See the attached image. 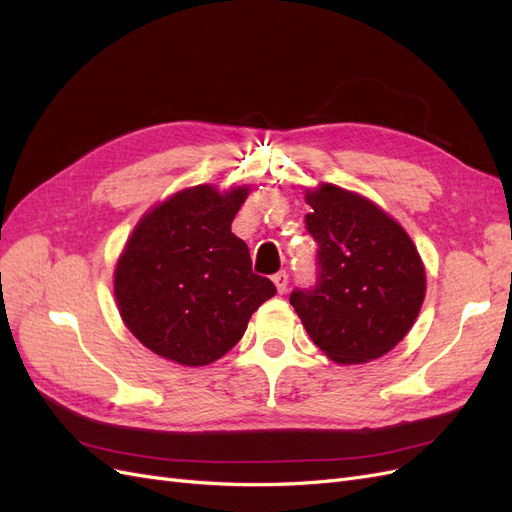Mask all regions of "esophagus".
I'll list each match as a JSON object with an SVG mask.
<instances>
[{
    "instance_id": "34e87169",
    "label": "esophagus",
    "mask_w": 512,
    "mask_h": 512,
    "mask_svg": "<svg viewBox=\"0 0 512 512\" xmlns=\"http://www.w3.org/2000/svg\"><path fill=\"white\" fill-rule=\"evenodd\" d=\"M272 281H274L276 289H279V294H283V291H287V285H289V274H287L285 270L276 272V274L272 276Z\"/></svg>"
}]
</instances>
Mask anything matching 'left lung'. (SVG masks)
Masks as SVG:
<instances>
[{
    "mask_svg": "<svg viewBox=\"0 0 512 512\" xmlns=\"http://www.w3.org/2000/svg\"><path fill=\"white\" fill-rule=\"evenodd\" d=\"M317 281L291 291L313 343L339 364L382 358L418 317L425 266L405 229L373 201L334 184L306 191Z\"/></svg>",
    "mask_w": 512,
    "mask_h": 512,
    "instance_id": "1",
    "label": "left lung"
}]
</instances>
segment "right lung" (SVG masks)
<instances>
[{"mask_svg":"<svg viewBox=\"0 0 512 512\" xmlns=\"http://www.w3.org/2000/svg\"><path fill=\"white\" fill-rule=\"evenodd\" d=\"M246 195V186L223 195L210 184L184 188L130 233L115 266V300L126 328L154 354L184 367L210 364L276 294L231 233Z\"/></svg>","mask_w":512,"mask_h":512,"instance_id":"add662e5","label":"right lung"}]
</instances>
